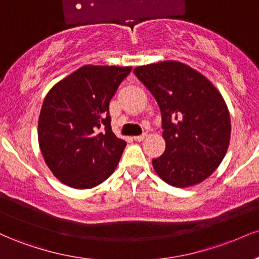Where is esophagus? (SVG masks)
I'll return each instance as SVG.
<instances>
[{
    "instance_id": "1",
    "label": "esophagus",
    "mask_w": 259,
    "mask_h": 259,
    "mask_svg": "<svg viewBox=\"0 0 259 259\" xmlns=\"http://www.w3.org/2000/svg\"><path fill=\"white\" fill-rule=\"evenodd\" d=\"M147 138V134H142V135H139V136H134V140H135V141H144L145 139Z\"/></svg>"
}]
</instances>
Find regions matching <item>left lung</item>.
Returning <instances> with one entry per match:
<instances>
[{
	"instance_id": "left-lung-1",
	"label": "left lung",
	"mask_w": 259,
	"mask_h": 259,
	"mask_svg": "<svg viewBox=\"0 0 259 259\" xmlns=\"http://www.w3.org/2000/svg\"><path fill=\"white\" fill-rule=\"evenodd\" d=\"M134 74L153 95L162 114L165 151L152 159L156 173L175 187L206 180L230 142V114L221 92L206 76L177 61L140 65Z\"/></svg>"
}]
</instances>
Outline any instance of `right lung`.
Segmentation results:
<instances>
[{
    "label": "right lung",
    "mask_w": 259,
    "mask_h": 259,
    "mask_svg": "<svg viewBox=\"0 0 259 259\" xmlns=\"http://www.w3.org/2000/svg\"><path fill=\"white\" fill-rule=\"evenodd\" d=\"M130 72L132 67L82 65L46 95L38 145L61 183L92 189L117 168L126 142L112 132L109 101Z\"/></svg>",
    "instance_id": "add662e5"
}]
</instances>
